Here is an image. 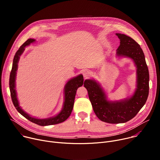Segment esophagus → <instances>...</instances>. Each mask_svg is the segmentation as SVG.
Returning <instances> with one entry per match:
<instances>
[{
  "instance_id": "34e87169",
  "label": "esophagus",
  "mask_w": 160,
  "mask_h": 160,
  "mask_svg": "<svg viewBox=\"0 0 160 160\" xmlns=\"http://www.w3.org/2000/svg\"><path fill=\"white\" fill-rule=\"evenodd\" d=\"M90 75H91V72H90V71H89L88 70H85L83 72V77H85V78H88V77L90 76Z\"/></svg>"
}]
</instances>
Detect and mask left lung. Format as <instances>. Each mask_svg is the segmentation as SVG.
Returning <instances> with one entry per match:
<instances>
[{
  "label": "left lung",
  "instance_id": "1",
  "mask_svg": "<svg viewBox=\"0 0 160 160\" xmlns=\"http://www.w3.org/2000/svg\"><path fill=\"white\" fill-rule=\"evenodd\" d=\"M120 40L117 56L132 59L137 68V88L132 97L118 101L108 100L101 85L87 79L84 87L98 118L108 123H125L135 117L145 104L149 95V75L144 54L140 45L131 37L116 33Z\"/></svg>",
  "mask_w": 160,
  "mask_h": 160
}]
</instances>
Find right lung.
I'll return each instance as SVG.
<instances>
[{
	"label": "right lung",
	"instance_id": "1",
	"mask_svg": "<svg viewBox=\"0 0 160 160\" xmlns=\"http://www.w3.org/2000/svg\"><path fill=\"white\" fill-rule=\"evenodd\" d=\"M35 42V39L29 38L28 39L17 51L16 53L14 55L12 62V70L10 73L9 78V88L11 92V96L12 99V103L17 109V111L21 114V115L23 116L25 118L30 120V122L37 124L40 126H47L51 125H56L64 122L71 115L72 111L73 110L75 98L76 95L77 90L78 87L82 86L83 83V77L82 75H79L76 77H74L70 79L65 85L64 91V101L63 103V107L60 112L55 117H51L49 118L45 119H39L37 118H34L29 115L28 113L25 112L19 106V102L17 98V94L16 91V71L18 70V63L19 62V59L20 56L25 51V48L28 46L30 43Z\"/></svg>",
	"mask_w": 160,
	"mask_h": 160
}]
</instances>
